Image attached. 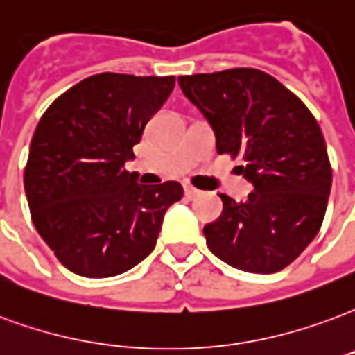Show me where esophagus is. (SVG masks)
<instances>
[{"mask_svg": "<svg viewBox=\"0 0 355 355\" xmlns=\"http://www.w3.org/2000/svg\"><path fill=\"white\" fill-rule=\"evenodd\" d=\"M184 193H186V198H188V199H196L199 193H201V191H199L198 188H193V186H186Z\"/></svg>", "mask_w": 355, "mask_h": 355, "instance_id": "obj_1", "label": "esophagus"}]
</instances>
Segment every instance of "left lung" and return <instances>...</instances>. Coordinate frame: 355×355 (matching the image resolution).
Listing matches in <instances>:
<instances>
[{
    "mask_svg": "<svg viewBox=\"0 0 355 355\" xmlns=\"http://www.w3.org/2000/svg\"><path fill=\"white\" fill-rule=\"evenodd\" d=\"M184 96L216 135L218 154L241 157L254 191L205 225L211 252L246 272L282 271L312 243L324 222L331 164L316 118L293 92L252 67L178 77Z\"/></svg>",
    "mask_w": 355,
    "mask_h": 355,
    "instance_id": "obj_1",
    "label": "left lung"
}]
</instances>
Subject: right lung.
Listing matches in <instances>:
<instances>
[{"label": "right lung", "instance_id": "1", "mask_svg": "<svg viewBox=\"0 0 355 355\" xmlns=\"http://www.w3.org/2000/svg\"><path fill=\"white\" fill-rule=\"evenodd\" d=\"M175 77L99 73L52 101L24 169L31 222L58 261L88 278L116 277L156 246L182 186L139 184L124 169Z\"/></svg>", "mask_w": 355, "mask_h": 355}]
</instances>
